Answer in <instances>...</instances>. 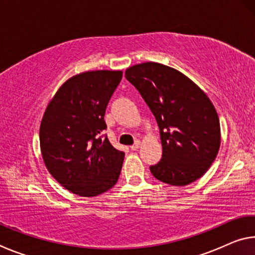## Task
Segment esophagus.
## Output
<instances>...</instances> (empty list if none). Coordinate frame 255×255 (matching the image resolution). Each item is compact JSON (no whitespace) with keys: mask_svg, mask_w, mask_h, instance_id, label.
Returning <instances> with one entry per match:
<instances>
[{"mask_svg":"<svg viewBox=\"0 0 255 255\" xmlns=\"http://www.w3.org/2000/svg\"><path fill=\"white\" fill-rule=\"evenodd\" d=\"M139 146H140V141L137 140L135 144L130 146V149H131V150H137L138 148H139Z\"/></svg>","mask_w":255,"mask_h":255,"instance_id":"34e87169","label":"esophagus"}]
</instances>
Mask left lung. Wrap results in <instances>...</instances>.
I'll return each instance as SVG.
<instances>
[{"instance_id":"obj_1","label":"left lung","mask_w":255,"mask_h":255,"mask_svg":"<svg viewBox=\"0 0 255 255\" xmlns=\"http://www.w3.org/2000/svg\"><path fill=\"white\" fill-rule=\"evenodd\" d=\"M126 79L139 91L161 133L162 158L149 167L164 183L183 187L200 179L221 147V125L213 102L173 67L146 62L128 67Z\"/></svg>"}]
</instances>
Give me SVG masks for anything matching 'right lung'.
<instances>
[{"label":"right lung","instance_id":"obj_1","mask_svg":"<svg viewBox=\"0 0 255 255\" xmlns=\"http://www.w3.org/2000/svg\"><path fill=\"white\" fill-rule=\"evenodd\" d=\"M122 71H88L57 90L42 116L41 157L53 178L68 191L96 197L117 183L125 153L101 132L106 108L120 83Z\"/></svg>","mask_w":255,"mask_h":255}]
</instances>
